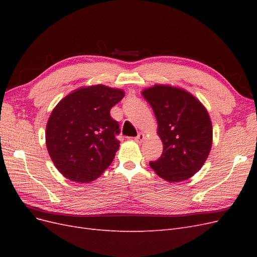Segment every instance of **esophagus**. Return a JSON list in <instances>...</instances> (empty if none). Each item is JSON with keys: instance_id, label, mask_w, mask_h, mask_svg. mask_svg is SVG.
Listing matches in <instances>:
<instances>
[{"instance_id": "esophagus-1", "label": "esophagus", "mask_w": 257, "mask_h": 257, "mask_svg": "<svg viewBox=\"0 0 257 257\" xmlns=\"http://www.w3.org/2000/svg\"><path fill=\"white\" fill-rule=\"evenodd\" d=\"M145 139V135L143 133H139L136 137H135V142L136 143H143V141Z\"/></svg>"}]
</instances>
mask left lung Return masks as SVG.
Segmentation results:
<instances>
[{
	"mask_svg": "<svg viewBox=\"0 0 257 257\" xmlns=\"http://www.w3.org/2000/svg\"><path fill=\"white\" fill-rule=\"evenodd\" d=\"M158 120L163 153L151 168L168 182L191 178L204 165L212 146V124L206 108L189 92L155 84L143 91Z\"/></svg>",
	"mask_w": 257,
	"mask_h": 257,
	"instance_id": "obj_1",
	"label": "left lung"
}]
</instances>
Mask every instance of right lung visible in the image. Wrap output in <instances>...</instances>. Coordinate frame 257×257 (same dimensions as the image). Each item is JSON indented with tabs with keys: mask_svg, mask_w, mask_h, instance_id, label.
<instances>
[{
	"mask_svg": "<svg viewBox=\"0 0 257 257\" xmlns=\"http://www.w3.org/2000/svg\"><path fill=\"white\" fill-rule=\"evenodd\" d=\"M123 96L122 90L92 85L66 95L52 110L46 145L54 166L65 178L88 183L111 164L120 147V128L110 109Z\"/></svg>",
	"mask_w": 257,
	"mask_h": 257,
	"instance_id": "right-lung-1",
	"label": "right lung"
}]
</instances>
